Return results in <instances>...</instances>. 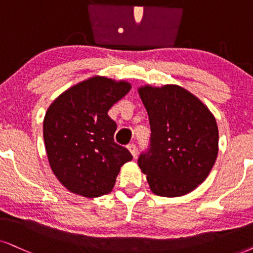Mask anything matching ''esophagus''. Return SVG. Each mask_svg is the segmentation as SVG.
Listing matches in <instances>:
<instances>
[{"mask_svg":"<svg viewBox=\"0 0 253 253\" xmlns=\"http://www.w3.org/2000/svg\"><path fill=\"white\" fill-rule=\"evenodd\" d=\"M127 149L129 150V153L132 154L133 158H135V156H136V147H135V145H133V143H129V145L127 146Z\"/></svg>","mask_w":253,"mask_h":253,"instance_id":"esophagus-1","label":"esophagus"}]
</instances>
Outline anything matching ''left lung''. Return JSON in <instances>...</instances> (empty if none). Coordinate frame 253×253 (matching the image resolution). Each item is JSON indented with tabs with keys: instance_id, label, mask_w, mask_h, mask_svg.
I'll return each mask as SVG.
<instances>
[{
	"instance_id": "1",
	"label": "left lung",
	"mask_w": 253,
	"mask_h": 253,
	"mask_svg": "<svg viewBox=\"0 0 253 253\" xmlns=\"http://www.w3.org/2000/svg\"><path fill=\"white\" fill-rule=\"evenodd\" d=\"M152 129L148 153L139 158L149 189L178 197L196 189L210 174L218 154V127L196 95L174 84L137 88Z\"/></svg>"
}]
</instances>
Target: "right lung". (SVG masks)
<instances>
[{"mask_svg": "<svg viewBox=\"0 0 253 253\" xmlns=\"http://www.w3.org/2000/svg\"><path fill=\"white\" fill-rule=\"evenodd\" d=\"M130 83L93 76L64 91L47 108L44 145L53 175L72 194L94 198L113 189L120 168L132 160L113 140L117 125L107 112Z\"/></svg>", "mask_w": 253, "mask_h": 253, "instance_id": "right-lung-1", "label": "right lung"}]
</instances>
